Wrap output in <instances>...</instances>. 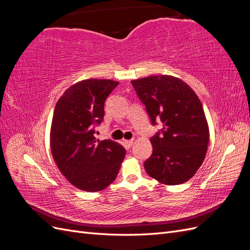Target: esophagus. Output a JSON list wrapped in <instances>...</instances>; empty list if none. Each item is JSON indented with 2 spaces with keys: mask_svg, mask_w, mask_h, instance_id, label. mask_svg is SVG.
<instances>
[{
  "mask_svg": "<svg viewBox=\"0 0 250 250\" xmlns=\"http://www.w3.org/2000/svg\"><path fill=\"white\" fill-rule=\"evenodd\" d=\"M133 140H124V144H125V146L126 147H128V148H130L132 145H133Z\"/></svg>",
  "mask_w": 250,
  "mask_h": 250,
  "instance_id": "34e87169",
  "label": "esophagus"
}]
</instances>
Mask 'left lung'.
<instances>
[{"label":"left lung","mask_w":250,"mask_h":250,"mask_svg":"<svg viewBox=\"0 0 250 250\" xmlns=\"http://www.w3.org/2000/svg\"><path fill=\"white\" fill-rule=\"evenodd\" d=\"M152 124L161 132L151 138L152 154L144 163L150 177L167 186L184 184L200 168L209 142L208 124L198 96L181 79L155 75L131 80Z\"/></svg>","instance_id":"8db88e82"}]
</instances>
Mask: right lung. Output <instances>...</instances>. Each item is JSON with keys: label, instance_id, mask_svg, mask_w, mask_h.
I'll use <instances>...</instances> for the list:
<instances>
[{"label": "right lung", "instance_id": "add662e5", "mask_svg": "<svg viewBox=\"0 0 250 250\" xmlns=\"http://www.w3.org/2000/svg\"><path fill=\"white\" fill-rule=\"evenodd\" d=\"M119 84L85 79L67 88L53 113L50 146L59 171L79 190L99 192L116 179L126 150L110 140H96L94 125L104 117V102Z\"/></svg>", "mask_w": 250, "mask_h": 250}]
</instances>
